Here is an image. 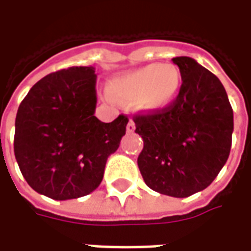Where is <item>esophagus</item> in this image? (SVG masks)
<instances>
[{
	"label": "esophagus",
	"instance_id": "1",
	"mask_svg": "<svg viewBox=\"0 0 251 251\" xmlns=\"http://www.w3.org/2000/svg\"><path fill=\"white\" fill-rule=\"evenodd\" d=\"M134 130H136V124H134V121L133 120H129L127 126H126V131H127V133H133Z\"/></svg>",
	"mask_w": 251,
	"mask_h": 251
}]
</instances>
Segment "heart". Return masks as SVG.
<instances>
[{
  "label": "heart",
  "mask_w": 251,
  "mask_h": 251,
  "mask_svg": "<svg viewBox=\"0 0 251 251\" xmlns=\"http://www.w3.org/2000/svg\"><path fill=\"white\" fill-rule=\"evenodd\" d=\"M181 84L183 77L177 66L154 63L114 77L109 83V91L115 99L134 102L144 111H160L174 103Z\"/></svg>",
  "instance_id": "1"
}]
</instances>
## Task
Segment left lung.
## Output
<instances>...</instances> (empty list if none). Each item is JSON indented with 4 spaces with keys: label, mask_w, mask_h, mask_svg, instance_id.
I'll return each mask as SVG.
<instances>
[{
    "label": "left lung",
    "mask_w": 251,
    "mask_h": 251,
    "mask_svg": "<svg viewBox=\"0 0 251 251\" xmlns=\"http://www.w3.org/2000/svg\"><path fill=\"white\" fill-rule=\"evenodd\" d=\"M183 84L167 109L134 115L144 140L137 164L149 188L174 198L203 191L226 164L234 130L221 80L192 57L172 59Z\"/></svg>",
    "instance_id": "obj_1"
}]
</instances>
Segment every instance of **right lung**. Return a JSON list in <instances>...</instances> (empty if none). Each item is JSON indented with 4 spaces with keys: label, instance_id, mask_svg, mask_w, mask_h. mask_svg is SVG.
I'll return each mask as SVG.
<instances>
[{
    "label": "right lung",
    "instance_id": "obj_1",
    "mask_svg": "<svg viewBox=\"0 0 251 251\" xmlns=\"http://www.w3.org/2000/svg\"><path fill=\"white\" fill-rule=\"evenodd\" d=\"M94 67L47 75L23 99L16 115L14 156L26 183L55 200L98 188L106 161L125 136L127 117L104 124L97 107Z\"/></svg>",
    "mask_w": 251,
    "mask_h": 251
}]
</instances>
